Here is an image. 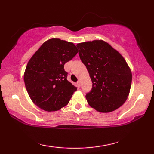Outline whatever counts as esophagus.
<instances>
[{
	"instance_id": "1",
	"label": "esophagus",
	"mask_w": 154,
	"mask_h": 154,
	"mask_svg": "<svg viewBox=\"0 0 154 154\" xmlns=\"http://www.w3.org/2000/svg\"><path fill=\"white\" fill-rule=\"evenodd\" d=\"M77 85H78V86H79V87H80V86H81V82H80L79 80L78 81V82H77Z\"/></svg>"
}]
</instances>
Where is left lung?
<instances>
[{"instance_id":"left-lung-1","label":"left lung","mask_w":154,"mask_h":154,"mask_svg":"<svg viewBox=\"0 0 154 154\" xmlns=\"http://www.w3.org/2000/svg\"><path fill=\"white\" fill-rule=\"evenodd\" d=\"M77 47L92 82V90L85 96L89 105L101 113L120 107L132 83V72L123 56L103 40L80 43Z\"/></svg>"}]
</instances>
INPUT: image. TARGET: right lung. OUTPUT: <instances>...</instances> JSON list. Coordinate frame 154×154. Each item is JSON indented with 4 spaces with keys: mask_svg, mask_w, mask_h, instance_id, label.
<instances>
[{
    "mask_svg": "<svg viewBox=\"0 0 154 154\" xmlns=\"http://www.w3.org/2000/svg\"><path fill=\"white\" fill-rule=\"evenodd\" d=\"M77 52L72 43L51 38L30 59L24 80L28 95L36 106L44 111H56L69 103L77 87L67 80L64 65Z\"/></svg>",
    "mask_w": 154,
    "mask_h": 154,
    "instance_id": "1",
    "label": "right lung"
}]
</instances>
